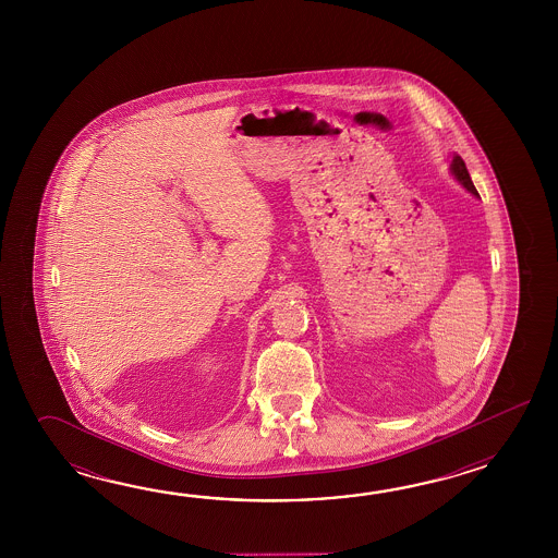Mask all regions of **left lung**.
Instances as JSON below:
<instances>
[{
	"mask_svg": "<svg viewBox=\"0 0 558 558\" xmlns=\"http://www.w3.org/2000/svg\"><path fill=\"white\" fill-rule=\"evenodd\" d=\"M451 169L452 173H454V178L459 179L466 190L471 191L473 195H478L476 190H474L473 181H471V175H469V171H466V166H464L461 155H452Z\"/></svg>",
	"mask_w": 558,
	"mask_h": 558,
	"instance_id": "8db88e82",
	"label": "left lung"
}]
</instances>
